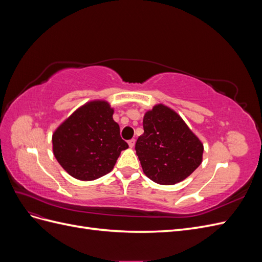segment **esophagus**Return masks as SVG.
<instances>
[{"mask_svg": "<svg viewBox=\"0 0 262 262\" xmlns=\"http://www.w3.org/2000/svg\"><path fill=\"white\" fill-rule=\"evenodd\" d=\"M128 144H129L130 147H134V145H136V140H134V139L129 140V141H128Z\"/></svg>", "mask_w": 262, "mask_h": 262, "instance_id": "obj_1", "label": "esophagus"}]
</instances>
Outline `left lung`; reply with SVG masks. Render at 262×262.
Returning a JSON list of instances; mask_svg holds the SVG:
<instances>
[{
  "mask_svg": "<svg viewBox=\"0 0 262 262\" xmlns=\"http://www.w3.org/2000/svg\"><path fill=\"white\" fill-rule=\"evenodd\" d=\"M136 143L145 175L160 185L185 180L202 163L203 144L171 108L157 104L145 113Z\"/></svg>",
  "mask_w": 262,
  "mask_h": 262,
  "instance_id": "1",
  "label": "left lung"
}]
</instances>
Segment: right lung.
Returning <instances> with one entry per match:
<instances>
[{
	"label": "right lung",
	"instance_id": "1",
	"mask_svg": "<svg viewBox=\"0 0 262 262\" xmlns=\"http://www.w3.org/2000/svg\"><path fill=\"white\" fill-rule=\"evenodd\" d=\"M106 100L86 102L52 134L53 155L70 176L91 181L113 170L121 150L129 147Z\"/></svg>",
	"mask_w": 262,
	"mask_h": 262
}]
</instances>
